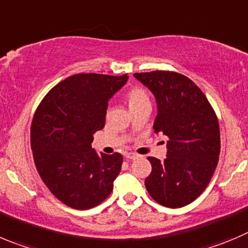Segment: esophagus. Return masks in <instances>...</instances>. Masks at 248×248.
<instances>
[{
    "label": "esophagus",
    "instance_id": "1",
    "mask_svg": "<svg viewBox=\"0 0 248 248\" xmlns=\"http://www.w3.org/2000/svg\"><path fill=\"white\" fill-rule=\"evenodd\" d=\"M124 156H126L127 159H131V160H135V159L138 158V155L137 154H135V153H127Z\"/></svg>",
    "mask_w": 248,
    "mask_h": 248
}]
</instances>
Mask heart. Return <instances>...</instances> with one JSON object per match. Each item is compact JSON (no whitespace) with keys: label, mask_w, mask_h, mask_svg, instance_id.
Instances as JSON below:
<instances>
[{"label":"heart","mask_w":248,"mask_h":248,"mask_svg":"<svg viewBox=\"0 0 248 248\" xmlns=\"http://www.w3.org/2000/svg\"><path fill=\"white\" fill-rule=\"evenodd\" d=\"M148 101H149V99H148L147 93L140 88H132L127 93V103H128L129 108L140 105V104L148 103Z\"/></svg>","instance_id":"heart-1"}]
</instances>
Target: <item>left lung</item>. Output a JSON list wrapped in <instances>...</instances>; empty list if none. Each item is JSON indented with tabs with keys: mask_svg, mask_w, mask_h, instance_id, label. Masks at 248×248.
<instances>
[{
	"mask_svg": "<svg viewBox=\"0 0 248 248\" xmlns=\"http://www.w3.org/2000/svg\"><path fill=\"white\" fill-rule=\"evenodd\" d=\"M155 98V135L169 138L164 161L149 156L152 172L144 184L159 204L181 208L205 189L218 165L220 131L204 93L176 72L135 73Z\"/></svg>",
	"mask_w": 248,
	"mask_h": 248,
	"instance_id": "8db88e82",
	"label": "left lung"
}]
</instances>
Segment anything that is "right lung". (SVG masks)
Instances as JSON below:
<instances>
[{"instance_id":"right-lung-1","label":"right lung","mask_w":248,"mask_h":248,"mask_svg":"<svg viewBox=\"0 0 248 248\" xmlns=\"http://www.w3.org/2000/svg\"><path fill=\"white\" fill-rule=\"evenodd\" d=\"M128 76L79 73L55 85L38 106L30 128L34 163L57 200L75 209L96 207L110 196L124 158L92 148L105 126L111 96Z\"/></svg>"}]
</instances>
